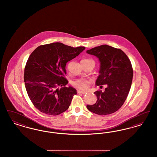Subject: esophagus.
I'll return each instance as SVG.
<instances>
[{"label": "esophagus", "instance_id": "esophagus-1", "mask_svg": "<svg viewBox=\"0 0 157 157\" xmlns=\"http://www.w3.org/2000/svg\"><path fill=\"white\" fill-rule=\"evenodd\" d=\"M77 92H78V94H85L86 92L85 91H83V90H78Z\"/></svg>", "mask_w": 157, "mask_h": 157}]
</instances>
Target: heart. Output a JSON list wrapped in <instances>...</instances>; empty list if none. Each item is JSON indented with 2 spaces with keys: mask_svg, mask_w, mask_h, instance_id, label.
<instances>
[{
  "mask_svg": "<svg viewBox=\"0 0 157 157\" xmlns=\"http://www.w3.org/2000/svg\"><path fill=\"white\" fill-rule=\"evenodd\" d=\"M90 82L85 79H78L73 82L74 86L81 90H87L90 86Z\"/></svg>",
  "mask_w": 157,
  "mask_h": 157,
  "instance_id": "b5f03b06",
  "label": "heart"
}]
</instances>
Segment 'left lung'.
I'll list each match as a JSON object with an SVG mask.
<instances>
[{"instance_id": "1", "label": "left lung", "mask_w": 157, "mask_h": 157, "mask_svg": "<svg viewBox=\"0 0 157 157\" xmlns=\"http://www.w3.org/2000/svg\"><path fill=\"white\" fill-rule=\"evenodd\" d=\"M86 53L95 56L100 63L96 85H107L104 92H94L97 101L95 104L87 105L86 108L100 115L116 112L124 104L131 86L133 78L131 63L122 50L109 45L93 48Z\"/></svg>"}]
</instances>
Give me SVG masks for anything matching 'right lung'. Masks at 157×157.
I'll use <instances>...</instances> for the list:
<instances>
[{"label": "right lung", "mask_w": 157, "mask_h": 157, "mask_svg": "<svg viewBox=\"0 0 157 157\" xmlns=\"http://www.w3.org/2000/svg\"><path fill=\"white\" fill-rule=\"evenodd\" d=\"M85 49L55 42L39 46L30 54L25 68L24 81L30 101L39 111L58 115L68 109L77 92L72 86H66L67 63Z\"/></svg>", "instance_id": "1"}]
</instances>
